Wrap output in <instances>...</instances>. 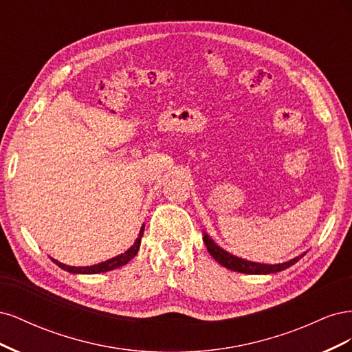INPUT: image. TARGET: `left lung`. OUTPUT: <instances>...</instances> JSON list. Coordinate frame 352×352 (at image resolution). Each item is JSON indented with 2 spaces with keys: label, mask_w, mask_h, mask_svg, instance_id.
<instances>
[{
  "label": "left lung",
  "mask_w": 352,
  "mask_h": 352,
  "mask_svg": "<svg viewBox=\"0 0 352 352\" xmlns=\"http://www.w3.org/2000/svg\"><path fill=\"white\" fill-rule=\"evenodd\" d=\"M202 241L206 242V247L208 250V252L211 254V257L214 258L217 263H220L223 267H226L229 270L233 272H239V273H245V274H270V273H278L282 272L287 267H291L296 261H300L305 252H302L298 257L285 261V263H279V264H261V263H254V261H248L236 257V255H232L228 251H225L223 248H220L219 245L212 241L207 233L204 232V238Z\"/></svg>",
  "instance_id": "obj_1"
}]
</instances>
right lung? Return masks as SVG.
<instances>
[{
	"label": "right lung",
	"instance_id": "right-lung-1",
	"mask_svg": "<svg viewBox=\"0 0 352 352\" xmlns=\"http://www.w3.org/2000/svg\"><path fill=\"white\" fill-rule=\"evenodd\" d=\"M144 229H145V225H142V228L140 230V235H138L136 241L133 242V245L129 250L124 251L123 254L116 255V257H113L107 261H102V263L94 264V265H87V267H74V265H67L65 263H60L58 260H54L51 257L50 258L54 261L60 269L66 270L69 273H73V274H97V273L110 272V270H114L117 267H122V265L127 264L138 254V251H140V247H141V239H142V235H144Z\"/></svg>",
	"mask_w": 352,
	"mask_h": 352
}]
</instances>
